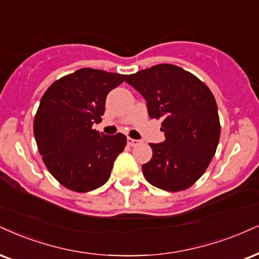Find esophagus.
I'll return each instance as SVG.
<instances>
[{
    "label": "esophagus",
    "mask_w": 259,
    "mask_h": 259,
    "mask_svg": "<svg viewBox=\"0 0 259 259\" xmlns=\"http://www.w3.org/2000/svg\"><path fill=\"white\" fill-rule=\"evenodd\" d=\"M127 144H128L130 146H137L140 144V140H137L133 138H127Z\"/></svg>",
    "instance_id": "1"
}]
</instances>
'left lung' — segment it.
I'll list each match as a JSON object with an SVG mask.
<instances>
[{"mask_svg": "<svg viewBox=\"0 0 259 259\" xmlns=\"http://www.w3.org/2000/svg\"><path fill=\"white\" fill-rule=\"evenodd\" d=\"M126 82L145 98L149 116L163 120L165 140L150 144L152 157L142 165L145 179L169 192L192 186L211 162L221 133L210 89L192 73L169 63L130 74Z\"/></svg>", "mask_w": 259, "mask_h": 259, "instance_id": "left-lung-1", "label": "left lung"}]
</instances>
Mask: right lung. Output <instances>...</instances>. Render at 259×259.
<instances>
[{
  "label": "right lung",
  "mask_w": 259,
  "mask_h": 259,
  "mask_svg": "<svg viewBox=\"0 0 259 259\" xmlns=\"http://www.w3.org/2000/svg\"><path fill=\"white\" fill-rule=\"evenodd\" d=\"M126 76L81 68L54 81L41 97L34 138L48 170L68 190L89 192L110 178L127 138L122 133L105 136L92 124L101 122L107 95Z\"/></svg>",
  "instance_id": "right-lung-1"
}]
</instances>
